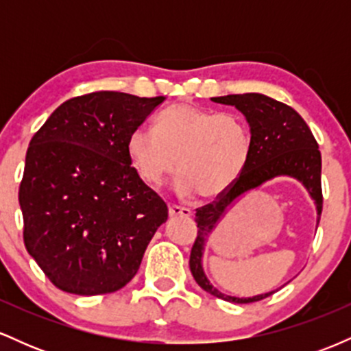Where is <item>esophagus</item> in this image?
<instances>
[{
    "instance_id": "esophagus-1",
    "label": "esophagus",
    "mask_w": 351,
    "mask_h": 351,
    "mask_svg": "<svg viewBox=\"0 0 351 351\" xmlns=\"http://www.w3.org/2000/svg\"><path fill=\"white\" fill-rule=\"evenodd\" d=\"M168 213H170L171 217L175 216H184V217H189L193 215V211L189 208H183V206H178V204H170L168 206Z\"/></svg>"
}]
</instances>
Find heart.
I'll use <instances>...</instances> for the list:
<instances>
[{"mask_svg": "<svg viewBox=\"0 0 351 351\" xmlns=\"http://www.w3.org/2000/svg\"><path fill=\"white\" fill-rule=\"evenodd\" d=\"M125 150L136 175L150 186L162 184L178 167L180 195L198 191L203 198H217L245 170L252 132L236 114L176 104L160 112L155 130L135 127Z\"/></svg>", "mask_w": 351, "mask_h": 351, "instance_id": "1", "label": "heart"}]
</instances>
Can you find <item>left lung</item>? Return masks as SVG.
<instances>
[{"mask_svg":"<svg viewBox=\"0 0 351 351\" xmlns=\"http://www.w3.org/2000/svg\"><path fill=\"white\" fill-rule=\"evenodd\" d=\"M211 100L234 106L237 110L243 112L252 132V152L239 180L224 195L217 196L213 203L196 209L195 221L198 224V234L189 254V269L196 284L211 295L234 304H251L272 295L274 292L247 297V299L221 293L216 287H213L203 271L201 259H203L204 244L221 216L241 195L280 175L292 176L307 188L317 204V215L320 221L322 204H324L322 155L315 136L312 135L305 120L292 107L285 106L279 100L263 94H234L213 97Z\"/></svg>","mask_w":351,"mask_h":351,"instance_id":"1","label":"left lung"}]
</instances>
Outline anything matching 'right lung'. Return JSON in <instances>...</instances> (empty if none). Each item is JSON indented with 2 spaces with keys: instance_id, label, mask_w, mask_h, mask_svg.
<instances>
[{
  "instance_id": "add662e5",
  "label": "right lung",
  "mask_w": 351,
  "mask_h": 351,
  "mask_svg": "<svg viewBox=\"0 0 351 351\" xmlns=\"http://www.w3.org/2000/svg\"><path fill=\"white\" fill-rule=\"evenodd\" d=\"M165 97L100 90L69 99L36 132L19 184L23 239L56 287L122 289L165 221V201L136 175L127 136Z\"/></svg>"
}]
</instances>
